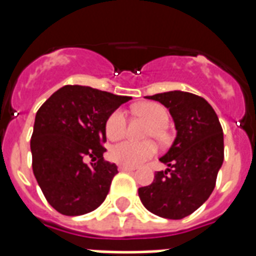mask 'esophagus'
I'll return each mask as SVG.
<instances>
[{
    "instance_id": "obj_1",
    "label": "esophagus",
    "mask_w": 256,
    "mask_h": 256,
    "mask_svg": "<svg viewBox=\"0 0 256 256\" xmlns=\"http://www.w3.org/2000/svg\"><path fill=\"white\" fill-rule=\"evenodd\" d=\"M136 168L134 166H124V164H120V171H134Z\"/></svg>"
}]
</instances>
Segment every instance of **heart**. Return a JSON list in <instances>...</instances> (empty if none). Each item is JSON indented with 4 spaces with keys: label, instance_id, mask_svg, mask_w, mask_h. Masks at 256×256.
Here are the masks:
<instances>
[{
    "label": "heart",
    "instance_id": "1",
    "mask_svg": "<svg viewBox=\"0 0 256 256\" xmlns=\"http://www.w3.org/2000/svg\"><path fill=\"white\" fill-rule=\"evenodd\" d=\"M136 112L152 124L148 132V136L156 138H164V128L168 122V114L160 104L154 102H148L136 106ZM104 132L110 140H118L126 132V114L124 110L116 108L108 116L104 122ZM156 146L152 140L146 142H134L124 140L120 144L112 146L110 150V156L116 164L124 166H140L146 160L156 156Z\"/></svg>",
    "mask_w": 256,
    "mask_h": 256
}]
</instances>
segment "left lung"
Wrapping results in <instances>:
<instances>
[{
	"label": "left lung",
	"instance_id": "8db88e82",
	"mask_svg": "<svg viewBox=\"0 0 256 256\" xmlns=\"http://www.w3.org/2000/svg\"><path fill=\"white\" fill-rule=\"evenodd\" d=\"M168 108L176 136L160 160L152 184L138 188L140 202L150 212L182 219L206 202L215 187L224 158L223 130L218 116L204 98L174 90L146 96Z\"/></svg>",
	"mask_w": 256,
	"mask_h": 256
}]
</instances>
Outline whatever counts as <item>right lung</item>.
I'll return each instance as SVG.
<instances>
[{
	"label": "right lung",
	"mask_w": 256,
	"mask_h": 256,
	"mask_svg": "<svg viewBox=\"0 0 256 256\" xmlns=\"http://www.w3.org/2000/svg\"><path fill=\"white\" fill-rule=\"evenodd\" d=\"M130 100L90 86L66 85L38 108L30 140L33 172L58 212L77 216L102 204L118 172L116 164L104 160V122Z\"/></svg>",
	"instance_id": "obj_1"
}]
</instances>
